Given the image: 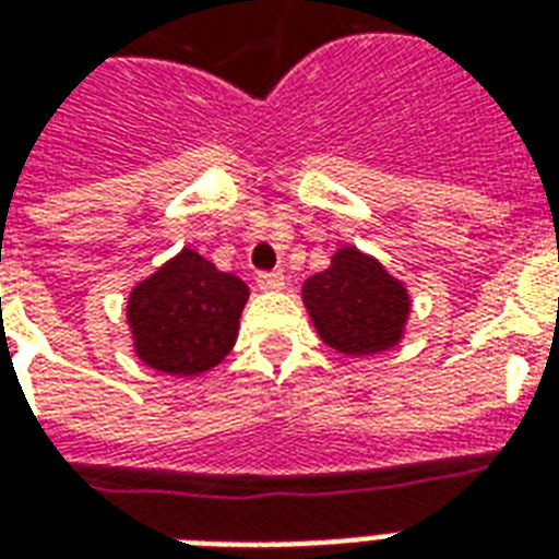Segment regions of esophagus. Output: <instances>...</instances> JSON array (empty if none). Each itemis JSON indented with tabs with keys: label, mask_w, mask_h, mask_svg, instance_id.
Returning a JSON list of instances; mask_svg holds the SVG:
<instances>
[{
	"label": "esophagus",
	"mask_w": 559,
	"mask_h": 559,
	"mask_svg": "<svg viewBox=\"0 0 559 559\" xmlns=\"http://www.w3.org/2000/svg\"><path fill=\"white\" fill-rule=\"evenodd\" d=\"M258 287L263 289V293H278V289H284V272L281 270H272V272H258Z\"/></svg>",
	"instance_id": "1"
}]
</instances>
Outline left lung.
<instances>
[{"instance_id": "left-lung-1", "label": "left lung", "mask_w": 559, "mask_h": 559, "mask_svg": "<svg viewBox=\"0 0 559 559\" xmlns=\"http://www.w3.org/2000/svg\"><path fill=\"white\" fill-rule=\"evenodd\" d=\"M301 298L324 345L345 357H371L403 340L412 298L377 258L342 246L331 266L305 281Z\"/></svg>"}]
</instances>
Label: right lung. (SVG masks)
<instances>
[{"label": "right lung", "mask_w": 559, "mask_h": 559, "mask_svg": "<svg viewBox=\"0 0 559 559\" xmlns=\"http://www.w3.org/2000/svg\"><path fill=\"white\" fill-rule=\"evenodd\" d=\"M249 287L200 252L182 249L127 298L135 357L174 377H197L235 348Z\"/></svg>", "instance_id": "1"}]
</instances>
